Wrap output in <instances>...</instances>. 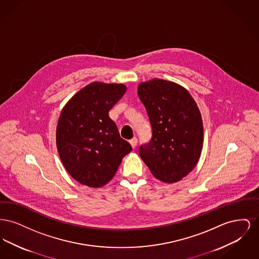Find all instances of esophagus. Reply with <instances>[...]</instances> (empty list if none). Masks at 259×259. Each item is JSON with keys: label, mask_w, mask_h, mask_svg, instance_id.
<instances>
[{"label": "esophagus", "mask_w": 259, "mask_h": 259, "mask_svg": "<svg viewBox=\"0 0 259 259\" xmlns=\"http://www.w3.org/2000/svg\"><path fill=\"white\" fill-rule=\"evenodd\" d=\"M129 143L131 144V146H132V148H135L136 146H137V144H138V139L136 138V137H134L133 139H131L130 141H129Z\"/></svg>", "instance_id": "1"}]
</instances>
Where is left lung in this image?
<instances>
[{
	"instance_id": "8db88e82",
	"label": "left lung",
	"mask_w": 259,
	"mask_h": 259,
	"mask_svg": "<svg viewBox=\"0 0 259 259\" xmlns=\"http://www.w3.org/2000/svg\"><path fill=\"white\" fill-rule=\"evenodd\" d=\"M138 95L152 128L151 141L140 148L141 158L156 179L177 183L194 169L202 152L204 129L197 104L185 87L161 78L141 82Z\"/></svg>"
}]
</instances>
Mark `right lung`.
Here are the masks:
<instances>
[{
	"mask_svg": "<svg viewBox=\"0 0 259 259\" xmlns=\"http://www.w3.org/2000/svg\"><path fill=\"white\" fill-rule=\"evenodd\" d=\"M126 89L122 83L95 81L77 91L62 110L56 127L57 150L67 172L81 185H107L132 150L109 116Z\"/></svg>",
	"mask_w": 259,
	"mask_h": 259,
	"instance_id": "1",
	"label": "right lung"
}]
</instances>
